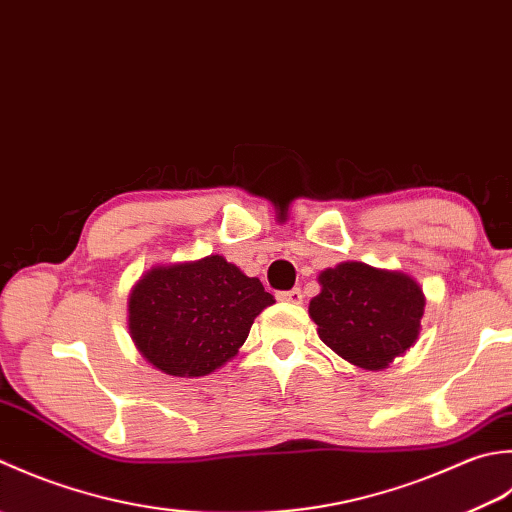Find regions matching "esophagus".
Returning <instances> with one entry per match:
<instances>
[{"label":"esophagus","instance_id":"1","mask_svg":"<svg viewBox=\"0 0 512 512\" xmlns=\"http://www.w3.org/2000/svg\"><path fill=\"white\" fill-rule=\"evenodd\" d=\"M278 300H285V302H294V305H300L302 302V291L296 287V289H289V291H280L278 294Z\"/></svg>","mask_w":512,"mask_h":512}]
</instances>
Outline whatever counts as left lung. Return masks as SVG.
Masks as SVG:
<instances>
[{
    "label": "left lung",
    "instance_id": "left-lung-1",
    "mask_svg": "<svg viewBox=\"0 0 512 512\" xmlns=\"http://www.w3.org/2000/svg\"><path fill=\"white\" fill-rule=\"evenodd\" d=\"M320 294L309 302L318 336L342 360L382 371L420 336L424 291L398 269L344 260L318 274Z\"/></svg>",
    "mask_w": 512,
    "mask_h": 512
}]
</instances>
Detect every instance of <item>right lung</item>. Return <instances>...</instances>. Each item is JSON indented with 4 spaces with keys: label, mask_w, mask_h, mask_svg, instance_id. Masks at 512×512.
<instances>
[{
    "label": "right lung",
    "mask_w": 512,
    "mask_h": 512,
    "mask_svg": "<svg viewBox=\"0 0 512 512\" xmlns=\"http://www.w3.org/2000/svg\"><path fill=\"white\" fill-rule=\"evenodd\" d=\"M274 302L258 278L210 254L145 271L128 298V331L154 369L201 378L236 356L254 318Z\"/></svg>",
    "instance_id": "right-lung-1"
}]
</instances>
